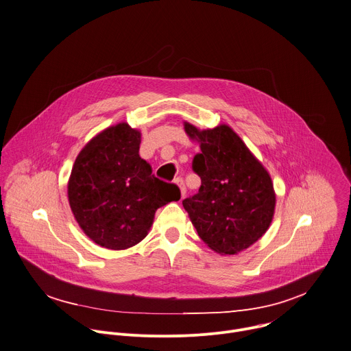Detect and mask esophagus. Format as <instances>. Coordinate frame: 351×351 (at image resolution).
I'll return each mask as SVG.
<instances>
[{"instance_id": "34e87169", "label": "esophagus", "mask_w": 351, "mask_h": 351, "mask_svg": "<svg viewBox=\"0 0 351 351\" xmlns=\"http://www.w3.org/2000/svg\"><path fill=\"white\" fill-rule=\"evenodd\" d=\"M175 183L179 186L182 197H184V194H186V186H184V180H183V178H176V179H175Z\"/></svg>"}]
</instances>
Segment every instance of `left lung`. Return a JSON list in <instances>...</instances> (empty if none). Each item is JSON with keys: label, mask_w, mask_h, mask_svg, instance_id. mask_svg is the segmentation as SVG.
<instances>
[{"label": "left lung", "mask_w": 351, "mask_h": 351, "mask_svg": "<svg viewBox=\"0 0 351 351\" xmlns=\"http://www.w3.org/2000/svg\"><path fill=\"white\" fill-rule=\"evenodd\" d=\"M184 130L199 142L193 171L201 187L183 199V206L212 250L238 254L257 242L272 221L276 195L271 176L228 125L199 131L184 123Z\"/></svg>", "instance_id": "8db88e82"}]
</instances>
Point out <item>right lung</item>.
I'll return each instance as SVG.
<instances>
[{"label":"right lung","instance_id":"obj_1","mask_svg":"<svg viewBox=\"0 0 351 351\" xmlns=\"http://www.w3.org/2000/svg\"><path fill=\"white\" fill-rule=\"evenodd\" d=\"M141 132L125 123L94 136L75 160L68 182L72 213L97 245L123 250L139 243L154 213L180 199L173 183L160 180L139 156Z\"/></svg>","mask_w":351,"mask_h":351}]
</instances>
